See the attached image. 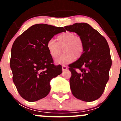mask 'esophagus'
<instances>
[{
    "label": "esophagus",
    "mask_w": 121,
    "mask_h": 121,
    "mask_svg": "<svg viewBox=\"0 0 121 121\" xmlns=\"http://www.w3.org/2000/svg\"><path fill=\"white\" fill-rule=\"evenodd\" d=\"M67 66H65V65H62V70H63V71H65V70H66V69H67Z\"/></svg>",
    "instance_id": "obj_1"
}]
</instances>
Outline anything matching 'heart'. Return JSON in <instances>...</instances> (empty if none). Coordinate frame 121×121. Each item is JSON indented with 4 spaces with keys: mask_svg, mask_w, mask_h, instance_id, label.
<instances>
[{
    "mask_svg": "<svg viewBox=\"0 0 121 121\" xmlns=\"http://www.w3.org/2000/svg\"><path fill=\"white\" fill-rule=\"evenodd\" d=\"M47 48L53 58H57L60 55L63 48L65 53L55 60L57 64H65L73 61L75 59L81 57L84 51L82 40L75 36L72 32H65L57 37V42L49 40L47 42Z\"/></svg>",
    "mask_w": 121,
    "mask_h": 121,
    "instance_id": "obj_1",
    "label": "heart"
}]
</instances>
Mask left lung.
<instances>
[{
  "instance_id": "1",
  "label": "left lung",
  "mask_w": 121,
  "mask_h": 121,
  "mask_svg": "<svg viewBox=\"0 0 121 121\" xmlns=\"http://www.w3.org/2000/svg\"><path fill=\"white\" fill-rule=\"evenodd\" d=\"M65 29L76 33L84 45L81 57L69 65L72 73L69 82L72 94L85 102L96 100L102 95L109 78L112 59L108 43L87 23H75L65 26ZM76 69H78L77 72Z\"/></svg>"
}]
</instances>
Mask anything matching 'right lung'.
<instances>
[{"label": "right lung", "instance_id": "add662e5", "mask_svg": "<svg viewBox=\"0 0 121 121\" xmlns=\"http://www.w3.org/2000/svg\"><path fill=\"white\" fill-rule=\"evenodd\" d=\"M65 31L63 27L37 24L15 40L10 60L12 79L26 100L35 102L46 97L51 90V80L61 74V65L53 64L47 44L55 35Z\"/></svg>", "mask_w": 121, "mask_h": 121}]
</instances>
